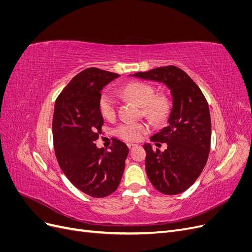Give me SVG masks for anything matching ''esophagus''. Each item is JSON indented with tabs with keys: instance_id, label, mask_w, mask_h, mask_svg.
<instances>
[{
	"instance_id": "esophagus-1",
	"label": "esophagus",
	"mask_w": 252,
	"mask_h": 252,
	"mask_svg": "<svg viewBox=\"0 0 252 252\" xmlns=\"http://www.w3.org/2000/svg\"><path fill=\"white\" fill-rule=\"evenodd\" d=\"M127 146H128V148L130 149V150H132L133 148H135L136 146H138V145H135V144H131V143H129V144H127Z\"/></svg>"
}]
</instances>
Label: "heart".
<instances>
[{
	"label": "heart",
	"mask_w": 252,
	"mask_h": 252,
	"mask_svg": "<svg viewBox=\"0 0 252 252\" xmlns=\"http://www.w3.org/2000/svg\"><path fill=\"white\" fill-rule=\"evenodd\" d=\"M122 94L132 100L140 107H144L143 112L154 121L159 122L165 117L167 104L162 98H155V89L148 84L132 82L121 89ZM101 114L106 119L116 116L117 101L110 91H104L98 101ZM149 131L147 124L141 122H123L116 128V134L120 139L129 142H138Z\"/></svg>",
	"instance_id": "obj_1"
}]
</instances>
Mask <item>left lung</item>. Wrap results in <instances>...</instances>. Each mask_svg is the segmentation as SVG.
<instances>
[{"mask_svg": "<svg viewBox=\"0 0 252 252\" xmlns=\"http://www.w3.org/2000/svg\"><path fill=\"white\" fill-rule=\"evenodd\" d=\"M132 77L163 83L169 89L171 106L166 125L150 138L166 143L164 151L144 144L146 173L164 194L185 191L199 178L210 151L211 122L207 101L199 86L177 66L158 67Z\"/></svg>", "mask_w": 252, "mask_h": 252, "instance_id": "left-lung-1", "label": "left lung"}]
</instances>
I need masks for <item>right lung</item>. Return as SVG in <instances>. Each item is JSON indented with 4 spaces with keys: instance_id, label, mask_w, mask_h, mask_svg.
I'll return each instance as SVG.
<instances>
[{
    "instance_id": "add662e5",
    "label": "right lung",
    "mask_w": 252,
    "mask_h": 252,
    "mask_svg": "<svg viewBox=\"0 0 252 252\" xmlns=\"http://www.w3.org/2000/svg\"><path fill=\"white\" fill-rule=\"evenodd\" d=\"M119 77L87 68L72 78L55 104L52 134L59 165L73 186L93 197L116 191L129 152L117 139L108 151L95 145L104 123L98 107L101 91Z\"/></svg>"
}]
</instances>
